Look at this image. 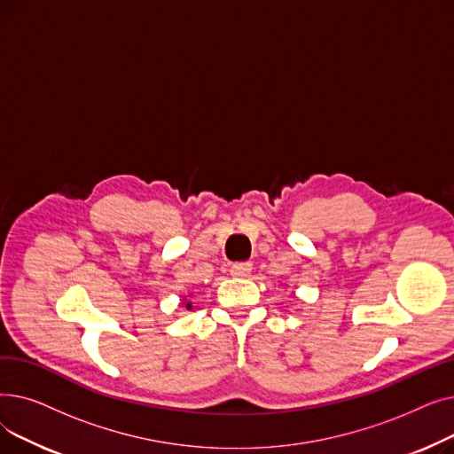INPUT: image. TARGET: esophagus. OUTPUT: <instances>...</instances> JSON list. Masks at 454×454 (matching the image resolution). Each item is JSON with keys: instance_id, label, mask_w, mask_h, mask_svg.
Listing matches in <instances>:
<instances>
[{"instance_id": "esophagus-1", "label": "esophagus", "mask_w": 454, "mask_h": 454, "mask_svg": "<svg viewBox=\"0 0 454 454\" xmlns=\"http://www.w3.org/2000/svg\"><path fill=\"white\" fill-rule=\"evenodd\" d=\"M250 272H252V263H248V261L247 263H235L230 267V274L235 278H247L250 276Z\"/></svg>"}]
</instances>
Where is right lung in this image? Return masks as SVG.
<instances>
[{"mask_svg": "<svg viewBox=\"0 0 454 454\" xmlns=\"http://www.w3.org/2000/svg\"><path fill=\"white\" fill-rule=\"evenodd\" d=\"M185 303V309H191V301H184Z\"/></svg>", "mask_w": 454, "mask_h": 454, "instance_id": "1", "label": "right lung"}]
</instances>
